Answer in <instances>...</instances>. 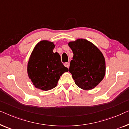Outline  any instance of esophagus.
<instances>
[{
    "label": "esophagus",
    "mask_w": 129,
    "mask_h": 129,
    "mask_svg": "<svg viewBox=\"0 0 129 129\" xmlns=\"http://www.w3.org/2000/svg\"><path fill=\"white\" fill-rule=\"evenodd\" d=\"M64 65H65V67H67V68H69V67H70V63L65 62V63H64Z\"/></svg>",
    "instance_id": "34e87169"
}]
</instances>
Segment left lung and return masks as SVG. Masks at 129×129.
Segmentation results:
<instances>
[{
    "instance_id": "1",
    "label": "left lung",
    "mask_w": 129,
    "mask_h": 129,
    "mask_svg": "<svg viewBox=\"0 0 129 129\" xmlns=\"http://www.w3.org/2000/svg\"><path fill=\"white\" fill-rule=\"evenodd\" d=\"M74 56L70 72L75 84L83 90L95 88L103 80L106 72L105 57L93 43L79 39L68 43Z\"/></svg>"
}]
</instances>
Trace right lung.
Listing matches in <instances>:
<instances>
[{"label":"right lung","instance_id":"right-lung-1","mask_svg":"<svg viewBox=\"0 0 129 129\" xmlns=\"http://www.w3.org/2000/svg\"><path fill=\"white\" fill-rule=\"evenodd\" d=\"M53 42L40 41L34 47L27 64L29 78L36 88L48 90L57 85L59 78L68 69L61 62L58 52H54Z\"/></svg>","mask_w":129,"mask_h":129}]
</instances>
